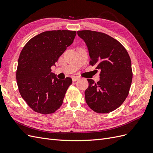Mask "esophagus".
I'll use <instances>...</instances> for the list:
<instances>
[{"label": "esophagus", "instance_id": "obj_1", "mask_svg": "<svg viewBox=\"0 0 153 153\" xmlns=\"http://www.w3.org/2000/svg\"><path fill=\"white\" fill-rule=\"evenodd\" d=\"M78 79H79V77H78V76H73V77L72 78L73 82H75V81L78 80Z\"/></svg>", "mask_w": 153, "mask_h": 153}]
</instances>
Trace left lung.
Masks as SVG:
<instances>
[{"label": "left lung", "instance_id": "8db88e82", "mask_svg": "<svg viewBox=\"0 0 153 153\" xmlns=\"http://www.w3.org/2000/svg\"><path fill=\"white\" fill-rule=\"evenodd\" d=\"M89 50L90 65L100 69V81L87 79L86 103L97 113L112 112L127 98L133 73L129 55L117 40L103 32L84 30L77 32Z\"/></svg>", "mask_w": 153, "mask_h": 153}]
</instances>
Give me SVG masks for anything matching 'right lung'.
Segmentation results:
<instances>
[{
    "mask_svg": "<svg viewBox=\"0 0 153 153\" xmlns=\"http://www.w3.org/2000/svg\"><path fill=\"white\" fill-rule=\"evenodd\" d=\"M76 34L67 30L45 31L30 39L21 51L17 85L22 98L35 112L52 114L62 105L72 79H58L51 67L73 43Z\"/></svg>",
    "mask_w": 153,
    "mask_h": 153,
    "instance_id": "right-lung-1",
    "label": "right lung"
}]
</instances>
